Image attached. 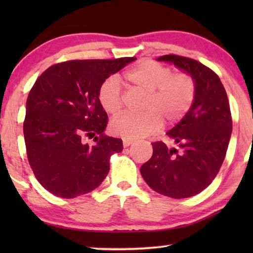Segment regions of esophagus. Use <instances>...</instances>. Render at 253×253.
I'll use <instances>...</instances> for the list:
<instances>
[{
    "instance_id": "1",
    "label": "esophagus",
    "mask_w": 253,
    "mask_h": 253,
    "mask_svg": "<svg viewBox=\"0 0 253 253\" xmlns=\"http://www.w3.org/2000/svg\"><path fill=\"white\" fill-rule=\"evenodd\" d=\"M132 143H133V139H126V138H124V139H123V146L124 147L130 146V145Z\"/></svg>"
}]
</instances>
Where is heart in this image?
Here are the masks:
<instances>
[{
	"instance_id": "heart-1",
	"label": "heart",
	"mask_w": 253,
	"mask_h": 253,
	"mask_svg": "<svg viewBox=\"0 0 253 253\" xmlns=\"http://www.w3.org/2000/svg\"><path fill=\"white\" fill-rule=\"evenodd\" d=\"M126 81L132 88L145 93L141 114L124 113L110 123L116 136L136 139L151 136L165 123L181 121L192 106L196 95V82L188 72H172L167 65L153 60H144L126 74ZM98 100L106 113L115 115L122 109L123 96L120 82L109 77L100 85Z\"/></svg>"
}]
</instances>
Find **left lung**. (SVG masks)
Masks as SVG:
<instances>
[{"instance_id":"left-lung-1","label":"left lung","mask_w":253,"mask_h":253,"mask_svg":"<svg viewBox=\"0 0 253 253\" xmlns=\"http://www.w3.org/2000/svg\"><path fill=\"white\" fill-rule=\"evenodd\" d=\"M196 82L191 108L167 134L170 144L152 143L153 155L140 168L151 189L175 199L198 195L219 172L229 144L233 120L219 76L193 58L164 55Z\"/></svg>"}]
</instances>
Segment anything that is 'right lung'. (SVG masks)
Segmentation results:
<instances>
[{"instance_id":"right-lung-1","label":"right lung","mask_w":253,"mask_h":253,"mask_svg":"<svg viewBox=\"0 0 253 253\" xmlns=\"http://www.w3.org/2000/svg\"><path fill=\"white\" fill-rule=\"evenodd\" d=\"M136 57L72 60L51 65L31 88L24 138L29 164L47 191L75 198L93 191L109 171L122 139L103 133L108 115L98 100L100 85ZM94 136L96 144L82 138Z\"/></svg>"}]
</instances>
